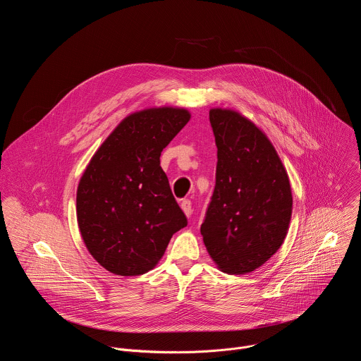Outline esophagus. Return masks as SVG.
I'll return each instance as SVG.
<instances>
[{"label":"esophagus","instance_id":"esophagus-1","mask_svg":"<svg viewBox=\"0 0 361 361\" xmlns=\"http://www.w3.org/2000/svg\"><path fill=\"white\" fill-rule=\"evenodd\" d=\"M180 205H181V210H183V213L187 216V217H190L191 216V201L190 200H183L181 202H180Z\"/></svg>","mask_w":361,"mask_h":361}]
</instances>
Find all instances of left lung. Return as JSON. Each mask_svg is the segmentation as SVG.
<instances>
[{
	"mask_svg": "<svg viewBox=\"0 0 361 361\" xmlns=\"http://www.w3.org/2000/svg\"><path fill=\"white\" fill-rule=\"evenodd\" d=\"M217 145L216 187L201 235L216 266L245 274L281 247L293 195L279 154L251 120L230 109H212Z\"/></svg>",
	"mask_w": 361,
	"mask_h": 361,
	"instance_id": "1",
	"label": "left lung"
}]
</instances>
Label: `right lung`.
<instances>
[{
	"label": "right lung",
	"instance_id": "1",
	"mask_svg": "<svg viewBox=\"0 0 361 361\" xmlns=\"http://www.w3.org/2000/svg\"><path fill=\"white\" fill-rule=\"evenodd\" d=\"M180 107L127 116L99 145L77 188V221L94 260L117 276L159 264L187 219L160 166L163 148L190 121Z\"/></svg>",
	"mask_w": 361,
	"mask_h": 361
}]
</instances>
